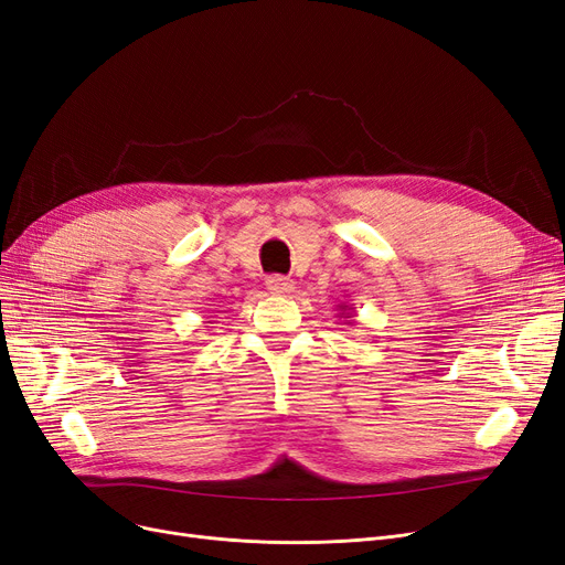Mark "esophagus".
Wrapping results in <instances>:
<instances>
[{
    "label": "esophagus",
    "mask_w": 565,
    "mask_h": 565,
    "mask_svg": "<svg viewBox=\"0 0 565 565\" xmlns=\"http://www.w3.org/2000/svg\"><path fill=\"white\" fill-rule=\"evenodd\" d=\"M265 286H267L269 294H275V296H288L290 290L296 288V284H294V281L286 279V277H279V275H275V277H267Z\"/></svg>",
    "instance_id": "obj_1"
}]
</instances>
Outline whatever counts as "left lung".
<instances>
[{"label": "left lung", "instance_id": "8db88e82", "mask_svg": "<svg viewBox=\"0 0 565 565\" xmlns=\"http://www.w3.org/2000/svg\"><path fill=\"white\" fill-rule=\"evenodd\" d=\"M338 309H340V319H347V323L351 326L353 323V307H349V305H338Z\"/></svg>", "mask_w": 565, "mask_h": 565}]
</instances>
